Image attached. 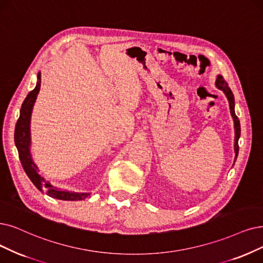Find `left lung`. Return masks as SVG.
<instances>
[{
	"mask_svg": "<svg viewBox=\"0 0 263 263\" xmlns=\"http://www.w3.org/2000/svg\"><path fill=\"white\" fill-rule=\"evenodd\" d=\"M216 86L221 89L224 93L226 96L229 100V106H230V112H231V115H232L233 118V121H234V129H235V140H234V151H235V160H234V163L237 159V155H238V139H239V136H240V124H239V120L238 118L236 117L235 114V110H234V107H235V102H234V96H233V92L232 90L230 89L228 83L224 81L223 77L222 76H218L217 80H216Z\"/></svg>",
	"mask_w": 263,
	"mask_h": 263,
	"instance_id": "left-lung-1",
	"label": "left lung"
}]
</instances>
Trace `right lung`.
Masks as SVG:
<instances>
[{
	"label": "right lung",
	"instance_id": "obj_1",
	"mask_svg": "<svg viewBox=\"0 0 263 263\" xmlns=\"http://www.w3.org/2000/svg\"><path fill=\"white\" fill-rule=\"evenodd\" d=\"M41 88V72L37 73V82L36 86L33 90H31L26 99L23 102L22 109H20L19 119L16 123L15 127V144L17 146L20 162L24 167V170L30 180L39 189L40 191L45 192L47 195L62 199V201H82L89 196L90 193H79L52 186L49 181H47L44 177H41L37 173V166L32 160V156L30 153V144H31V136H30V120L31 113L34 106L37 93Z\"/></svg>",
	"mask_w": 263,
	"mask_h": 263
}]
</instances>
